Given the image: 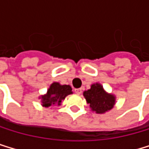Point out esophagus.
<instances>
[{
  "label": "esophagus",
  "mask_w": 149,
  "mask_h": 149,
  "mask_svg": "<svg viewBox=\"0 0 149 149\" xmlns=\"http://www.w3.org/2000/svg\"><path fill=\"white\" fill-rule=\"evenodd\" d=\"M74 91H75V93L78 94V95H80L82 93V89L81 88H75V89H74Z\"/></svg>",
  "instance_id": "obj_1"
}]
</instances>
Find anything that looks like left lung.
I'll return each mask as SVG.
<instances>
[{
    "label": "left lung",
    "mask_w": 149,
    "mask_h": 149,
    "mask_svg": "<svg viewBox=\"0 0 149 149\" xmlns=\"http://www.w3.org/2000/svg\"><path fill=\"white\" fill-rule=\"evenodd\" d=\"M83 95L91 111L99 114L112 110L116 103V96L107 93L100 83L92 84L89 89L83 92Z\"/></svg>",
    "instance_id": "obj_1"
}]
</instances>
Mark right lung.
Returning <instances> with one entry per match:
<instances>
[{
  "label": "right lung",
  "instance_id": "1",
  "mask_svg": "<svg viewBox=\"0 0 149 149\" xmlns=\"http://www.w3.org/2000/svg\"><path fill=\"white\" fill-rule=\"evenodd\" d=\"M72 93V88L70 85H61L59 82H54L50 85L46 94L40 95L39 99H41V104L44 107L59 106L65 97Z\"/></svg>",
  "mask_w": 149,
  "mask_h": 149
}]
</instances>
